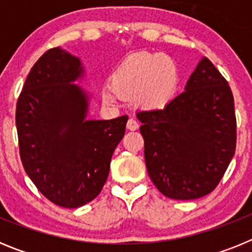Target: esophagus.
Instances as JSON below:
<instances>
[{"instance_id": "34e87169", "label": "esophagus", "mask_w": 252, "mask_h": 252, "mask_svg": "<svg viewBox=\"0 0 252 252\" xmlns=\"http://www.w3.org/2000/svg\"><path fill=\"white\" fill-rule=\"evenodd\" d=\"M139 128V124H137L136 120H133V119H130L127 121V130L130 131H135Z\"/></svg>"}]
</instances>
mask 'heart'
<instances>
[{"label": "heart", "mask_w": 252, "mask_h": 252, "mask_svg": "<svg viewBox=\"0 0 252 252\" xmlns=\"http://www.w3.org/2000/svg\"><path fill=\"white\" fill-rule=\"evenodd\" d=\"M180 83L177 63L160 53H137L122 62L102 91L104 103L117 106L135 99L145 108H162L174 98Z\"/></svg>", "instance_id": "1"}]
</instances>
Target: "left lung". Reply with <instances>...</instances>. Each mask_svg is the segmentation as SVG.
Returning <instances> with one entry per match:
<instances>
[{"mask_svg": "<svg viewBox=\"0 0 252 252\" xmlns=\"http://www.w3.org/2000/svg\"><path fill=\"white\" fill-rule=\"evenodd\" d=\"M150 179L165 197L197 199L217 187L236 150L228 83L206 57L162 110L137 112Z\"/></svg>", "mask_w": 252, "mask_h": 252, "instance_id": "obj_1", "label": "left lung"}]
</instances>
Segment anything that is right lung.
Masks as SVG:
<instances>
[{"label": "right lung", "instance_id": "add662e5", "mask_svg": "<svg viewBox=\"0 0 252 252\" xmlns=\"http://www.w3.org/2000/svg\"><path fill=\"white\" fill-rule=\"evenodd\" d=\"M84 75L79 58L50 49L31 68L16 106L26 174L49 201L65 208L101 193L128 120L87 119L92 94L75 84Z\"/></svg>", "mask_w": 252, "mask_h": 252}]
</instances>
